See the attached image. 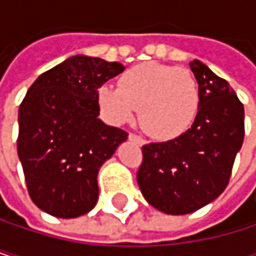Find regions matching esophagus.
Segmentation results:
<instances>
[{
    "label": "esophagus",
    "instance_id": "obj_1",
    "mask_svg": "<svg viewBox=\"0 0 256 256\" xmlns=\"http://www.w3.org/2000/svg\"><path fill=\"white\" fill-rule=\"evenodd\" d=\"M129 140H132V141L138 142L140 146H144V144H146L144 138H141V136H138V135H135V134H130V135H129Z\"/></svg>",
    "mask_w": 256,
    "mask_h": 256
}]
</instances>
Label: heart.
<instances>
[{"instance_id": "heart-1", "label": "heart", "mask_w": 256, "mask_h": 256, "mask_svg": "<svg viewBox=\"0 0 256 256\" xmlns=\"http://www.w3.org/2000/svg\"><path fill=\"white\" fill-rule=\"evenodd\" d=\"M98 106L112 124L136 116L142 129L156 140H174L190 129L200 110V86L188 68L160 62L134 66L120 76L118 87L98 89Z\"/></svg>"}]
</instances>
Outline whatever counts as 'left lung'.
<instances>
[{"mask_svg":"<svg viewBox=\"0 0 256 256\" xmlns=\"http://www.w3.org/2000/svg\"><path fill=\"white\" fill-rule=\"evenodd\" d=\"M200 110L181 136L142 147L136 180L142 196L167 215L192 214L215 201L229 182L244 140V107L229 82L198 60Z\"/></svg>","mask_w":256,"mask_h":256,"instance_id":"8db88e82","label":"left lung"}]
</instances>
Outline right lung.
I'll return each instance as SVG.
<instances>
[{"instance_id":"obj_1","label":"right lung","mask_w":256,"mask_h":256,"mask_svg":"<svg viewBox=\"0 0 256 256\" xmlns=\"http://www.w3.org/2000/svg\"><path fill=\"white\" fill-rule=\"evenodd\" d=\"M121 62L75 55L44 72L18 112V156L32 201L48 215L76 218L98 201V172L127 132L102 122L98 89Z\"/></svg>"}]
</instances>
